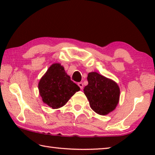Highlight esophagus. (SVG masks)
<instances>
[{
  "instance_id": "1",
  "label": "esophagus",
  "mask_w": 155,
  "mask_h": 155,
  "mask_svg": "<svg viewBox=\"0 0 155 155\" xmlns=\"http://www.w3.org/2000/svg\"><path fill=\"white\" fill-rule=\"evenodd\" d=\"M78 85L79 86V87H80V88L81 89V90H82V89L83 88V83L82 82L78 83Z\"/></svg>"
}]
</instances>
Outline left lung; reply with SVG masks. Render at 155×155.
<instances>
[{
    "mask_svg": "<svg viewBox=\"0 0 155 155\" xmlns=\"http://www.w3.org/2000/svg\"><path fill=\"white\" fill-rule=\"evenodd\" d=\"M87 81L88 85L83 91L91 108L102 115L114 111L120 98V91L117 84L96 72L89 73Z\"/></svg>",
    "mask_w": 155,
    "mask_h": 155,
    "instance_id": "obj_1",
    "label": "left lung"
}]
</instances>
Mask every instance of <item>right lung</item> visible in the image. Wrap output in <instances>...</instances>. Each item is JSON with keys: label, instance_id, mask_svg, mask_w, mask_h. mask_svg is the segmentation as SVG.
I'll return each instance as SVG.
<instances>
[{"label": "right lung", "instance_id": "add662e5", "mask_svg": "<svg viewBox=\"0 0 155 155\" xmlns=\"http://www.w3.org/2000/svg\"><path fill=\"white\" fill-rule=\"evenodd\" d=\"M38 89L44 103L52 109H58L65 105L69 99L80 90V87L71 81L60 64L51 65L41 78Z\"/></svg>", "mask_w": 155, "mask_h": 155}]
</instances>
